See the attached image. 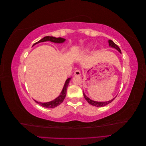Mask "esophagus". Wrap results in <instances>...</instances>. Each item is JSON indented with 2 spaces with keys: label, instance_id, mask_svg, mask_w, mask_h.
Masks as SVG:
<instances>
[{
  "label": "esophagus",
  "instance_id": "obj_1",
  "mask_svg": "<svg viewBox=\"0 0 146 146\" xmlns=\"http://www.w3.org/2000/svg\"><path fill=\"white\" fill-rule=\"evenodd\" d=\"M81 75V72H80V70L77 69L75 70L74 72V76H80Z\"/></svg>",
  "mask_w": 146,
  "mask_h": 146
}]
</instances>
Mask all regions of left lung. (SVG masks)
<instances>
[{"mask_svg":"<svg viewBox=\"0 0 146 146\" xmlns=\"http://www.w3.org/2000/svg\"><path fill=\"white\" fill-rule=\"evenodd\" d=\"M108 43H109V46L110 47H111L113 48H115L116 50H117L121 54V50L120 49V48H119L118 47V46L116 45V44L114 43L112 40H110H110L108 41ZM83 96H84V98H85V99H86V100L88 102V103L92 105L95 106V107H104V106H105V105H107L108 104L111 103V102H113V100L115 99V98H114L113 99H111V100H109L107 102H96V101H94V100L90 99L89 98H88V97L85 95V94L84 93V92H83Z\"/></svg>","mask_w":146,"mask_h":146,"instance_id":"left-lung-1","label":"left lung"}]
</instances>
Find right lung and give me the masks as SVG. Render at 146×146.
I'll return each instance as SVG.
<instances>
[{
	"instance_id": "obj_1",
	"label": "right lung",
	"mask_w": 146,
	"mask_h": 146,
	"mask_svg": "<svg viewBox=\"0 0 146 146\" xmlns=\"http://www.w3.org/2000/svg\"><path fill=\"white\" fill-rule=\"evenodd\" d=\"M65 40H66L65 39L62 38H55L54 36H45V37H44L42 39H41V40H39V41L36 42V43H35L33 45V46L39 42H46V41H48L55 42V43H62V42H64L65 41ZM70 80V78H68L67 80H66L64 87L63 88L62 91H61V92L60 95L58 97H57V98L55 99H54V100L48 102H45V103L39 102H37L35 100H34L36 102L37 104H39L41 106H42V107H44V108H55V107H57V106H58L59 105H60L61 103L63 102L64 98H65L66 95V91H67V88H68Z\"/></svg>"
}]
</instances>
